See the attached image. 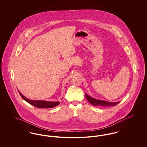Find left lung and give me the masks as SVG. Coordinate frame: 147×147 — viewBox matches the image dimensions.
<instances>
[{"label":"left lung","mask_w":147,"mask_h":147,"mask_svg":"<svg viewBox=\"0 0 147 147\" xmlns=\"http://www.w3.org/2000/svg\"><path fill=\"white\" fill-rule=\"evenodd\" d=\"M85 96L88 101L91 104V105L95 106H114L118 104L119 102V101L116 102H112L106 101L101 100H97L96 98H94L89 96L86 93H85Z\"/></svg>","instance_id":"obj_1"}]
</instances>
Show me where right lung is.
Here are the masks:
<instances>
[{
  "instance_id": "1",
  "label": "right lung",
  "mask_w": 147,
  "mask_h": 147,
  "mask_svg": "<svg viewBox=\"0 0 147 147\" xmlns=\"http://www.w3.org/2000/svg\"><path fill=\"white\" fill-rule=\"evenodd\" d=\"M19 93L20 95L21 98H22L25 101L28 102L31 105H33L38 108H42V109H48V108H52L55 107L60 104L59 101L57 102H52V101H43V100H29L28 98H25L22 94L19 91Z\"/></svg>"
}]
</instances>
